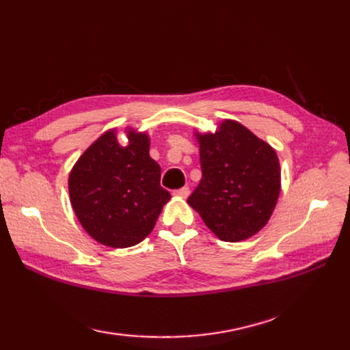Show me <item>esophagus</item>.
<instances>
[{
	"mask_svg": "<svg viewBox=\"0 0 350 350\" xmlns=\"http://www.w3.org/2000/svg\"><path fill=\"white\" fill-rule=\"evenodd\" d=\"M176 197H181V198H187L189 196V188L188 187H184L181 189H178V191L174 193Z\"/></svg>",
	"mask_w": 350,
	"mask_h": 350,
	"instance_id": "34e87169",
	"label": "esophagus"
}]
</instances>
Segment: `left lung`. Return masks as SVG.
<instances>
[{
  "instance_id": "obj_1",
  "label": "left lung",
  "mask_w": 350,
  "mask_h": 350,
  "mask_svg": "<svg viewBox=\"0 0 350 350\" xmlns=\"http://www.w3.org/2000/svg\"><path fill=\"white\" fill-rule=\"evenodd\" d=\"M194 135L203 176L187 203L221 241L256 235L266 226L280 194L276 150L234 120L221 121L215 133Z\"/></svg>"
}]
</instances>
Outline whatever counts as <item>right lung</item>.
<instances>
[{"label":"right lung","instance_id":"1","mask_svg":"<svg viewBox=\"0 0 350 350\" xmlns=\"http://www.w3.org/2000/svg\"><path fill=\"white\" fill-rule=\"evenodd\" d=\"M126 146L116 129L105 131L74 163L68 193L74 213L102 245L129 248L153 230L171 200L161 187V166L150 157V139L126 126Z\"/></svg>","mask_w":350,"mask_h":350}]
</instances>
